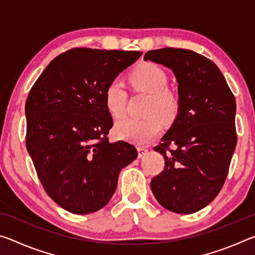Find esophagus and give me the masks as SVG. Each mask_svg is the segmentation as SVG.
Here are the masks:
<instances>
[{"label": "esophagus", "instance_id": "1", "mask_svg": "<svg viewBox=\"0 0 255 255\" xmlns=\"http://www.w3.org/2000/svg\"><path fill=\"white\" fill-rule=\"evenodd\" d=\"M137 150H138V157L141 158V157H144L146 154H147L148 148H146V147H137Z\"/></svg>", "mask_w": 255, "mask_h": 255}]
</instances>
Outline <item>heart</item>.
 I'll return each instance as SVG.
<instances>
[{
    "label": "heart",
    "mask_w": 255,
    "mask_h": 255,
    "mask_svg": "<svg viewBox=\"0 0 255 255\" xmlns=\"http://www.w3.org/2000/svg\"><path fill=\"white\" fill-rule=\"evenodd\" d=\"M130 82L138 91L150 94L146 109L148 117L143 119L123 118L115 125L117 138L137 145L153 140L163 128L178 117L180 102L173 92L167 90L169 79L165 71L154 63H144L131 73ZM126 92L118 81L110 82L105 91V106L114 118H120L126 109Z\"/></svg>",
    "instance_id": "heart-1"
}]
</instances>
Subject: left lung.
Listing matches in <instances>:
<instances>
[{
	"label": "left lung",
	"mask_w": 255,
	"mask_h": 255,
	"mask_svg": "<svg viewBox=\"0 0 255 255\" xmlns=\"http://www.w3.org/2000/svg\"><path fill=\"white\" fill-rule=\"evenodd\" d=\"M144 59L173 72L180 102L178 117L154 148L165 166L150 188L165 209L196 213L215 199L226 180L237 141L235 98L216 64L195 51L167 47L147 51Z\"/></svg>",
	"instance_id": "1"
}]
</instances>
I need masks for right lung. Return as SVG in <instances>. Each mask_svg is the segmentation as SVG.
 Returning <instances> with one entry per match:
<instances>
[{"mask_svg": "<svg viewBox=\"0 0 255 255\" xmlns=\"http://www.w3.org/2000/svg\"><path fill=\"white\" fill-rule=\"evenodd\" d=\"M140 51L74 48L48 64L25 102V145L47 195L72 214L105 207L125 166L137 157L126 141L110 143L108 84Z\"/></svg>", "mask_w": 255, "mask_h": 255, "instance_id": "right-lung-1", "label": "right lung"}]
</instances>
